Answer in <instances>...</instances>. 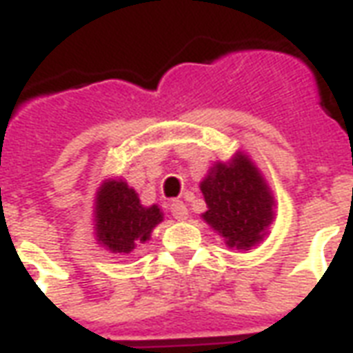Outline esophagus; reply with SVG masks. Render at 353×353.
<instances>
[{
  "mask_svg": "<svg viewBox=\"0 0 353 353\" xmlns=\"http://www.w3.org/2000/svg\"><path fill=\"white\" fill-rule=\"evenodd\" d=\"M170 210H172V215H174V219H177V221H187V219H189V210H187V205H185L181 200L172 202Z\"/></svg>",
  "mask_w": 353,
  "mask_h": 353,
  "instance_id": "1",
  "label": "esophagus"
}]
</instances>
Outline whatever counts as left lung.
Here are the masks:
<instances>
[{
    "label": "left lung",
    "mask_w": 353,
    "mask_h": 353,
    "mask_svg": "<svg viewBox=\"0 0 353 353\" xmlns=\"http://www.w3.org/2000/svg\"><path fill=\"white\" fill-rule=\"evenodd\" d=\"M208 210L202 213L228 249L250 250L268 236L275 219V196L254 161L237 151L216 161L200 181Z\"/></svg>",
    "instance_id": "left-lung-1"
}]
</instances>
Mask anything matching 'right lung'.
Wrapping results in <instances>:
<instances>
[{"label": "right lung", "mask_w": 353, "mask_h": 353, "mask_svg": "<svg viewBox=\"0 0 353 353\" xmlns=\"http://www.w3.org/2000/svg\"><path fill=\"white\" fill-rule=\"evenodd\" d=\"M163 210L143 205L138 192L121 177H108L97 189L93 228L97 243L110 252L130 254L138 243L150 241L151 232L163 223Z\"/></svg>", "instance_id": "add662e5"}]
</instances>
